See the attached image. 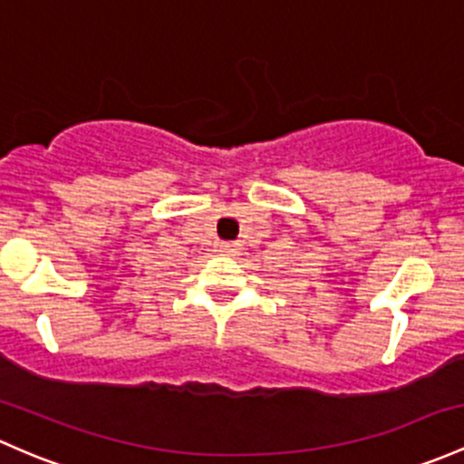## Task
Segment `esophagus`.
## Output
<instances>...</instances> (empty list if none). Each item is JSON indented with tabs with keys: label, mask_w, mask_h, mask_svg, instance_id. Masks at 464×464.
I'll return each mask as SVG.
<instances>
[{
	"label": "esophagus",
	"mask_w": 464,
	"mask_h": 464,
	"mask_svg": "<svg viewBox=\"0 0 464 464\" xmlns=\"http://www.w3.org/2000/svg\"><path fill=\"white\" fill-rule=\"evenodd\" d=\"M240 248L242 246L237 245V242H219V245H218V251L224 253V256H233V253H237Z\"/></svg>",
	"instance_id": "obj_1"
}]
</instances>
